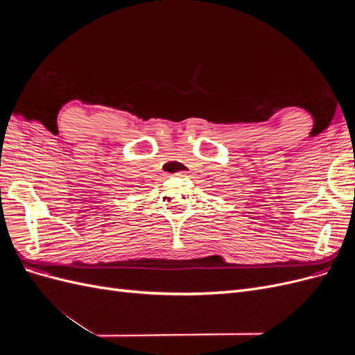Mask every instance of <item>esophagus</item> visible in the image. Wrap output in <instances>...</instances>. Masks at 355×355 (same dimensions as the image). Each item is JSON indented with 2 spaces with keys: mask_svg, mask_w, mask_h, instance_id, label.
Wrapping results in <instances>:
<instances>
[{
  "mask_svg": "<svg viewBox=\"0 0 355 355\" xmlns=\"http://www.w3.org/2000/svg\"><path fill=\"white\" fill-rule=\"evenodd\" d=\"M187 175H188V171H185V170H180L176 173V176H187Z\"/></svg>",
  "mask_w": 355,
  "mask_h": 355,
  "instance_id": "esophagus-1",
  "label": "esophagus"
}]
</instances>
